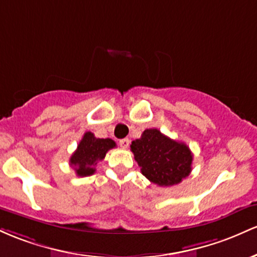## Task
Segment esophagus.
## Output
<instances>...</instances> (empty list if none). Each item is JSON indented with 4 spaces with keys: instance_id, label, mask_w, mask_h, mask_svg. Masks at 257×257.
I'll return each mask as SVG.
<instances>
[{
    "instance_id": "esophagus-1",
    "label": "esophagus",
    "mask_w": 257,
    "mask_h": 257,
    "mask_svg": "<svg viewBox=\"0 0 257 257\" xmlns=\"http://www.w3.org/2000/svg\"><path fill=\"white\" fill-rule=\"evenodd\" d=\"M119 144H120L121 148L126 149L128 147V144H130V140H128V138H122V140L119 141Z\"/></svg>"
}]
</instances>
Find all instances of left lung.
<instances>
[{"label":"left lung","mask_w":257,"mask_h":257,"mask_svg":"<svg viewBox=\"0 0 257 257\" xmlns=\"http://www.w3.org/2000/svg\"><path fill=\"white\" fill-rule=\"evenodd\" d=\"M141 172L160 187L175 186L192 171L193 154L187 144L171 140L157 128L144 130L131 143Z\"/></svg>","instance_id":"left-lung-1"}]
</instances>
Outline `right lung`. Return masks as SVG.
Masks as SVG:
<instances>
[{
    "label": "right lung",
    "instance_id": "obj_1",
    "mask_svg": "<svg viewBox=\"0 0 257 257\" xmlns=\"http://www.w3.org/2000/svg\"><path fill=\"white\" fill-rule=\"evenodd\" d=\"M115 147L116 143L110 138H97L92 132H86L69 163L80 177L91 176L96 172L98 161L104 159L108 151Z\"/></svg>",
    "mask_w": 257,
    "mask_h": 257
}]
</instances>
